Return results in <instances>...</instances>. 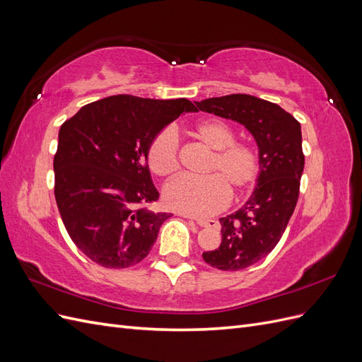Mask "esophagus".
<instances>
[{
	"instance_id": "1",
	"label": "esophagus",
	"mask_w": 362,
	"mask_h": 362,
	"mask_svg": "<svg viewBox=\"0 0 362 362\" xmlns=\"http://www.w3.org/2000/svg\"><path fill=\"white\" fill-rule=\"evenodd\" d=\"M194 221H196V223H198L199 226H216V225H217V222L213 221V218H202V217H198V218H194Z\"/></svg>"
}]
</instances>
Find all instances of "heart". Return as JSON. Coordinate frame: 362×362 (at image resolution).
Masks as SVG:
<instances>
[{
	"instance_id": "obj_1",
	"label": "heart",
	"mask_w": 362,
	"mask_h": 362,
	"mask_svg": "<svg viewBox=\"0 0 362 362\" xmlns=\"http://www.w3.org/2000/svg\"><path fill=\"white\" fill-rule=\"evenodd\" d=\"M196 140L213 151L205 178L180 177L163 190V199L172 210L189 216H211L226 206L229 189L243 193L255 184L259 175L257 149L243 141H234V131L223 120L205 119L192 128ZM148 166L157 177L168 178L178 170V139L164 129L152 139L148 148Z\"/></svg>"
}]
</instances>
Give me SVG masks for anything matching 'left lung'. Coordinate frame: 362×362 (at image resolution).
I'll list each match as a JSON object with an SVG mask.
<instances>
[{"mask_svg":"<svg viewBox=\"0 0 362 362\" xmlns=\"http://www.w3.org/2000/svg\"><path fill=\"white\" fill-rule=\"evenodd\" d=\"M196 105L201 112L242 124L258 145L254 193L240 210L218 218L222 243L202 254L214 269L243 270L278 245L298 204L305 164L300 124L278 104L245 93L208 98Z\"/></svg>","mask_w":362,"mask_h":362,"instance_id":"1","label":"left lung"}]
</instances>
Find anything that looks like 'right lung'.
<instances>
[{"instance_id": "right-lung-1", "label": "right lung", "mask_w": 362, "mask_h": 362, "mask_svg": "<svg viewBox=\"0 0 362 362\" xmlns=\"http://www.w3.org/2000/svg\"><path fill=\"white\" fill-rule=\"evenodd\" d=\"M187 112L198 110L185 98L116 95L81 107L60 127L54 194L72 242L96 264L134 266L154 246L172 214L144 206L160 196L151 180L148 148Z\"/></svg>"}]
</instances>
